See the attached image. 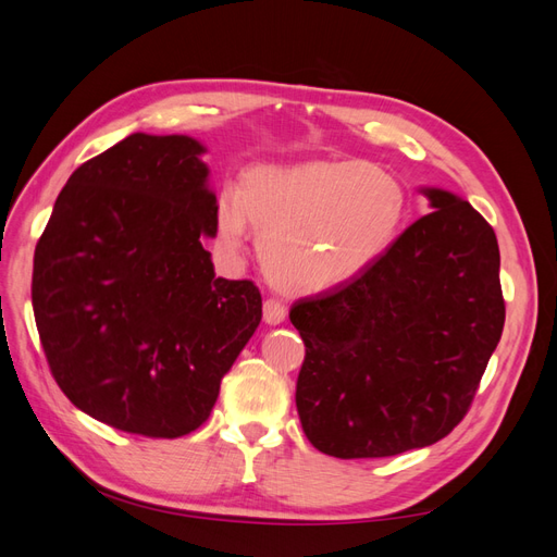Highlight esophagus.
Instances as JSON below:
<instances>
[{"instance_id": "esophagus-1", "label": "esophagus", "mask_w": 557, "mask_h": 557, "mask_svg": "<svg viewBox=\"0 0 557 557\" xmlns=\"http://www.w3.org/2000/svg\"><path fill=\"white\" fill-rule=\"evenodd\" d=\"M285 305L278 299H267L264 307H262V315H264V323L267 325H278L285 320Z\"/></svg>"}]
</instances>
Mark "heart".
Segmentation results:
<instances>
[{
    "label": "heart",
    "mask_w": 557,
    "mask_h": 557,
    "mask_svg": "<svg viewBox=\"0 0 557 557\" xmlns=\"http://www.w3.org/2000/svg\"><path fill=\"white\" fill-rule=\"evenodd\" d=\"M409 213L401 181L360 160L260 166L223 190L215 239L227 256L260 232V260L278 288L325 293L369 272L399 239Z\"/></svg>",
    "instance_id": "obj_1"
}]
</instances>
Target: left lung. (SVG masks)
<instances>
[{"label": "left lung", "instance_id": "8db88e82", "mask_svg": "<svg viewBox=\"0 0 557 557\" xmlns=\"http://www.w3.org/2000/svg\"><path fill=\"white\" fill-rule=\"evenodd\" d=\"M423 193L434 211L369 272L290 309L307 346L301 430L332 458H387L444 440L499 344L507 309L493 227L469 201Z\"/></svg>", "mask_w": 557, "mask_h": 557}]
</instances>
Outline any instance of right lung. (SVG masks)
Wrapping results in <instances>:
<instances>
[{"label": "right lung", "instance_id": "1", "mask_svg": "<svg viewBox=\"0 0 557 557\" xmlns=\"http://www.w3.org/2000/svg\"><path fill=\"white\" fill-rule=\"evenodd\" d=\"M205 146L129 134L83 162L35 250L32 307L60 391L99 423L176 440L209 418L262 320L252 281L215 276Z\"/></svg>", "mask_w": 557, "mask_h": 557}]
</instances>
